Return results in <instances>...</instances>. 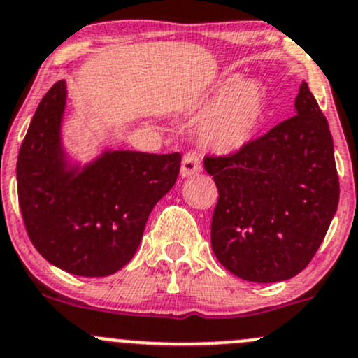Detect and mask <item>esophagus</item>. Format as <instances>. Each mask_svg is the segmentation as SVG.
<instances>
[{
  "instance_id": "34e87169",
  "label": "esophagus",
  "mask_w": 358,
  "mask_h": 358,
  "mask_svg": "<svg viewBox=\"0 0 358 358\" xmlns=\"http://www.w3.org/2000/svg\"><path fill=\"white\" fill-rule=\"evenodd\" d=\"M182 176H194L199 175L202 171V163L201 157L195 152H187L182 159Z\"/></svg>"
}]
</instances>
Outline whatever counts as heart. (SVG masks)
<instances>
[{"label": "heart", "mask_w": 358, "mask_h": 358, "mask_svg": "<svg viewBox=\"0 0 358 358\" xmlns=\"http://www.w3.org/2000/svg\"><path fill=\"white\" fill-rule=\"evenodd\" d=\"M264 113V92L254 80L228 78L194 113L210 118L202 127V142L217 152H235L254 138Z\"/></svg>", "instance_id": "heart-1"}]
</instances>
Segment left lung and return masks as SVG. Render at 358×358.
I'll return each instance as SVG.
<instances>
[{
    "instance_id": "8db88e82",
    "label": "left lung",
    "mask_w": 358,
    "mask_h": 358,
    "mask_svg": "<svg viewBox=\"0 0 358 358\" xmlns=\"http://www.w3.org/2000/svg\"><path fill=\"white\" fill-rule=\"evenodd\" d=\"M217 187L210 245L229 273L252 283L307 268L338 209L340 180L326 116L302 82L295 116L224 156H206Z\"/></svg>"
}]
</instances>
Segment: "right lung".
<instances>
[{"label": "right lung", "mask_w": 358, "mask_h": 358, "mask_svg": "<svg viewBox=\"0 0 358 358\" xmlns=\"http://www.w3.org/2000/svg\"><path fill=\"white\" fill-rule=\"evenodd\" d=\"M65 101L59 80L30 122L17 161L18 206L48 262L77 276H110L134 257L150 210L178 178L182 154L110 150L82 171L66 168Z\"/></svg>", "instance_id": "right-lung-1"}]
</instances>
